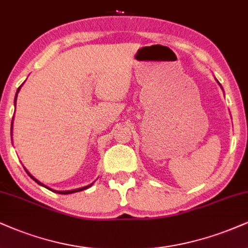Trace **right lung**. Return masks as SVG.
I'll list each match as a JSON object with an SVG mask.
<instances>
[{"instance_id":"add662e5","label":"right lung","mask_w":248,"mask_h":248,"mask_svg":"<svg viewBox=\"0 0 248 248\" xmlns=\"http://www.w3.org/2000/svg\"><path fill=\"white\" fill-rule=\"evenodd\" d=\"M19 90H20V87H18V90H17V93H18V92H19ZM17 93H16V97H15V105H16V100H17ZM11 131H12V123H11ZM26 172L29 173V171L26 170ZM29 175H30V173H29ZM30 177H31V178H32L33 180H35V182L38 183V184L42 185L41 183H40L39 180H36V179H35L34 177H33V176H31V175H30ZM91 185H92V184H91ZM91 185H88V186H85V187H81V188H77V189H71V191H63V192H62V191H53V189H51V191H53V192H56V193H60V194H71V193H75V192L84 191V189H86V188L90 187ZM42 186H45V185H42ZM45 187H46V186H45ZM47 188H48V187H47ZM49 189H50V188H49Z\"/></svg>"}]
</instances>
